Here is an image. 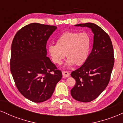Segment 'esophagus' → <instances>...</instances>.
<instances>
[{"label": "esophagus", "mask_w": 123, "mask_h": 123, "mask_svg": "<svg viewBox=\"0 0 123 123\" xmlns=\"http://www.w3.org/2000/svg\"><path fill=\"white\" fill-rule=\"evenodd\" d=\"M62 75L65 77H68L69 76V73L66 71H62Z\"/></svg>", "instance_id": "obj_1"}]
</instances>
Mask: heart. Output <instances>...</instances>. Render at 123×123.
Instances as JSON below:
<instances>
[{
	"label": "heart",
	"instance_id": "b5f03b06",
	"mask_svg": "<svg viewBox=\"0 0 123 123\" xmlns=\"http://www.w3.org/2000/svg\"><path fill=\"white\" fill-rule=\"evenodd\" d=\"M91 44V38L86 32H66L58 38L55 45L51 44L48 47V52L55 64H61L66 54L68 60L65 67L74 64L79 66L88 58Z\"/></svg>",
	"mask_w": 123,
	"mask_h": 123
}]
</instances>
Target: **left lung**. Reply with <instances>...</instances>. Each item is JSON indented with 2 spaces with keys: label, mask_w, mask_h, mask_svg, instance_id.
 Listing matches in <instances>:
<instances>
[{
  "label": "left lung",
  "mask_w": 123,
  "mask_h": 123,
  "mask_svg": "<svg viewBox=\"0 0 123 123\" xmlns=\"http://www.w3.org/2000/svg\"><path fill=\"white\" fill-rule=\"evenodd\" d=\"M74 26L88 27L94 33L92 49L87 61L71 73L76 80L70 91L72 97L80 102H89L97 98L109 82L115 62L113 48L109 35L97 25L88 22Z\"/></svg>",
  "instance_id": "8db88e82"
}]
</instances>
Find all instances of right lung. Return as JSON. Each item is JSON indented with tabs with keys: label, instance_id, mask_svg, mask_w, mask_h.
Listing matches in <instances>:
<instances>
[{
	"label": "right lung",
	"instance_id": "right-lung-1",
	"mask_svg": "<svg viewBox=\"0 0 123 123\" xmlns=\"http://www.w3.org/2000/svg\"><path fill=\"white\" fill-rule=\"evenodd\" d=\"M57 27L32 23L15 34L11 49L10 70L18 90L36 103L51 98L62 72L47 57L46 44Z\"/></svg>",
	"mask_w": 123,
	"mask_h": 123
}]
</instances>
